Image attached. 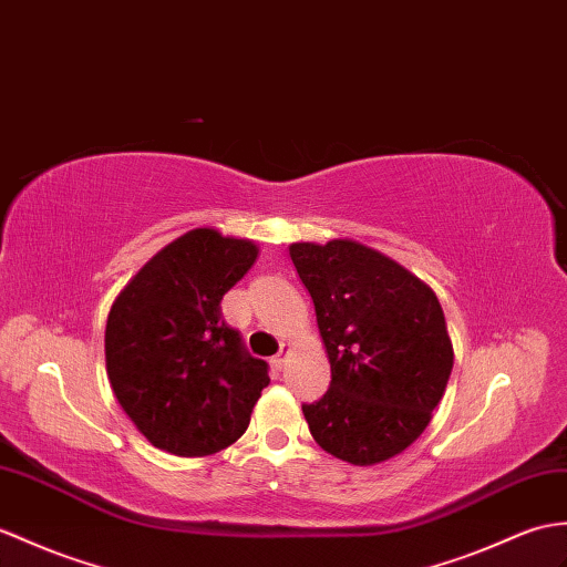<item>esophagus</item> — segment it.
Wrapping results in <instances>:
<instances>
[{"label": "esophagus", "mask_w": 567, "mask_h": 567, "mask_svg": "<svg viewBox=\"0 0 567 567\" xmlns=\"http://www.w3.org/2000/svg\"><path fill=\"white\" fill-rule=\"evenodd\" d=\"M287 354H289V346H280V352L278 354H275V360H272V364L275 367H278V370H282V367H285V362H287Z\"/></svg>", "instance_id": "esophagus-1"}]
</instances>
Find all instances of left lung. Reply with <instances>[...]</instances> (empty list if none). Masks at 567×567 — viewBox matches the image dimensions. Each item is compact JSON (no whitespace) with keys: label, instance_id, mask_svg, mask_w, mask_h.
Here are the masks:
<instances>
[{"label":"left lung","instance_id":"8db88e82","mask_svg":"<svg viewBox=\"0 0 567 567\" xmlns=\"http://www.w3.org/2000/svg\"><path fill=\"white\" fill-rule=\"evenodd\" d=\"M331 362L301 411L323 452L372 466L411 446L442 401L454 350L440 299L396 260L350 239L289 246Z\"/></svg>","mask_w":567,"mask_h":567}]
</instances>
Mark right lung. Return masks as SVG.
<instances>
[{
	"label": "right lung",
	"mask_w": 567,
	"mask_h": 567,
	"mask_svg": "<svg viewBox=\"0 0 567 567\" xmlns=\"http://www.w3.org/2000/svg\"><path fill=\"white\" fill-rule=\"evenodd\" d=\"M258 246L193 229L162 248L113 301L105 372L117 403L156 450L207 456L241 437L268 362L248 354L221 319V297Z\"/></svg>",
	"instance_id": "1"
}]
</instances>
